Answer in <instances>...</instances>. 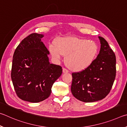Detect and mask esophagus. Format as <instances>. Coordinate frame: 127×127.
Segmentation results:
<instances>
[{
    "label": "esophagus",
    "mask_w": 127,
    "mask_h": 127,
    "mask_svg": "<svg viewBox=\"0 0 127 127\" xmlns=\"http://www.w3.org/2000/svg\"><path fill=\"white\" fill-rule=\"evenodd\" d=\"M62 71H63L64 73H66V72H68V71L66 69V68H63V69H62Z\"/></svg>",
    "instance_id": "1"
}]
</instances>
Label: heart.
Listing matches in <instances>:
<instances>
[{"label": "heart", "mask_w": 127, "mask_h": 127, "mask_svg": "<svg viewBox=\"0 0 127 127\" xmlns=\"http://www.w3.org/2000/svg\"><path fill=\"white\" fill-rule=\"evenodd\" d=\"M99 47L92 40L76 37H65L57 39L49 46L52 56L59 60L65 57V64L70 70L80 71L86 69L92 64L98 53Z\"/></svg>", "instance_id": "b5f03b06"}]
</instances>
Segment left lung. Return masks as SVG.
I'll use <instances>...</instances> for the list:
<instances>
[{
  "mask_svg": "<svg viewBox=\"0 0 127 127\" xmlns=\"http://www.w3.org/2000/svg\"><path fill=\"white\" fill-rule=\"evenodd\" d=\"M99 55L86 69L72 73L71 90L81 101L89 103L104 99L110 92L116 76V58L107 41L99 37Z\"/></svg>",
  "mask_w": 127,
  "mask_h": 127,
  "instance_id": "left-lung-1",
  "label": "left lung"
}]
</instances>
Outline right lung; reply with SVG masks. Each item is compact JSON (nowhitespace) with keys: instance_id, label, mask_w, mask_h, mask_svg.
<instances>
[{"instance_id":"obj_1","label":"right lung","mask_w":127,"mask_h":127,"mask_svg":"<svg viewBox=\"0 0 127 127\" xmlns=\"http://www.w3.org/2000/svg\"><path fill=\"white\" fill-rule=\"evenodd\" d=\"M43 34L32 33L21 41L13 57L11 78L20 99L38 103L50 96L62 67L50 64L49 51L41 39Z\"/></svg>"}]
</instances>
